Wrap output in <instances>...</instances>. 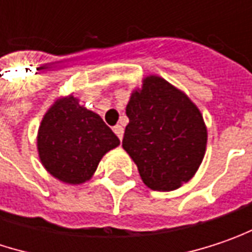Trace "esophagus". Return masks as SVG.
Segmentation results:
<instances>
[{"mask_svg": "<svg viewBox=\"0 0 252 252\" xmlns=\"http://www.w3.org/2000/svg\"><path fill=\"white\" fill-rule=\"evenodd\" d=\"M113 130H115V133L117 135V137L122 140V139H123V133H125V129H123L120 125H117V126H115V127H113Z\"/></svg>", "mask_w": 252, "mask_h": 252, "instance_id": "obj_1", "label": "esophagus"}]
</instances>
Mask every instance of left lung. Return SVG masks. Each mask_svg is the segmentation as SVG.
I'll return each mask as SVG.
<instances>
[{"label":"left lung","mask_w":252,"mask_h":252,"mask_svg":"<svg viewBox=\"0 0 252 252\" xmlns=\"http://www.w3.org/2000/svg\"><path fill=\"white\" fill-rule=\"evenodd\" d=\"M126 106L122 146L153 190H173L198 171L207 149V126L196 104L159 76H148Z\"/></svg>","instance_id":"obj_1"}]
</instances>
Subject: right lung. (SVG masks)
<instances>
[{"instance_id":"right-lung-1","label":"right lung","mask_w":252,"mask_h":252,"mask_svg":"<svg viewBox=\"0 0 252 252\" xmlns=\"http://www.w3.org/2000/svg\"><path fill=\"white\" fill-rule=\"evenodd\" d=\"M120 140L103 119L67 96L54 101L41 120L37 136L38 156L47 172L70 185L89 181L100 159Z\"/></svg>"}]
</instances>
